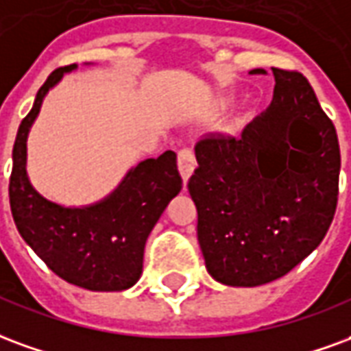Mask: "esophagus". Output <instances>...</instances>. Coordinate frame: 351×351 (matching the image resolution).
<instances>
[{"mask_svg": "<svg viewBox=\"0 0 351 351\" xmlns=\"http://www.w3.org/2000/svg\"><path fill=\"white\" fill-rule=\"evenodd\" d=\"M178 168L181 178H183V183L189 181L191 173L194 172V155L191 149H181L178 153Z\"/></svg>", "mask_w": 351, "mask_h": 351, "instance_id": "obj_1", "label": "esophagus"}]
</instances>
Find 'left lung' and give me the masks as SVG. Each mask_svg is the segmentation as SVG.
I'll list each match as a JSON object with an SVG mask.
<instances>
[{
	"mask_svg": "<svg viewBox=\"0 0 351 351\" xmlns=\"http://www.w3.org/2000/svg\"><path fill=\"white\" fill-rule=\"evenodd\" d=\"M273 76V101L241 136L206 138L194 149L198 243L209 275L226 286L284 277L322 243L337 209L335 125L303 74Z\"/></svg>",
	"mask_w": 351,
	"mask_h": 351,
	"instance_id": "1",
	"label": "left lung"
}]
</instances>
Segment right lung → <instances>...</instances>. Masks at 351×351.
Here are the masks:
<instances>
[{"instance_id":"add662e5","label":"right lung","mask_w":351,"mask_h":351,"mask_svg":"<svg viewBox=\"0 0 351 351\" xmlns=\"http://www.w3.org/2000/svg\"><path fill=\"white\" fill-rule=\"evenodd\" d=\"M76 69L53 71L18 127L9 183L12 219L22 239L58 277L91 291H123L138 282L145 241L183 183L176 153L165 151L129 168L112 193L88 206H63L33 186L27 176L29 130L48 91Z\"/></svg>"}]
</instances>
